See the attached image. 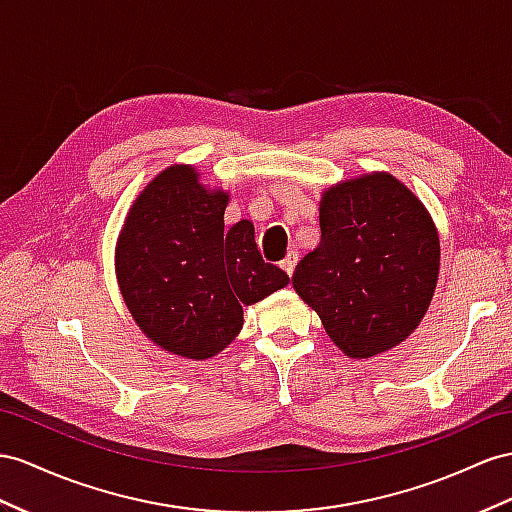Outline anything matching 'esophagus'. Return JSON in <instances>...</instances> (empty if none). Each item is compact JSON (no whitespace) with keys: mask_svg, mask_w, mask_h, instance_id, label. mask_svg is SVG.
<instances>
[{"mask_svg":"<svg viewBox=\"0 0 512 512\" xmlns=\"http://www.w3.org/2000/svg\"><path fill=\"white\" fill-rule=\"evenodd\" d=\"M296 264H298V253H296V251H290V253H287V257L281 261V268L292 277Z\"/></svg>","mask_w":512,"mask_h":512,"instance_id":"34e87169","label":"esophagus"}]
</instances>
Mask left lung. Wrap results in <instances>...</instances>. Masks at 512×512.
Masks as SVG:
<instances>
[{
  "label": "left lung",
  "mask_w": 512,
  "mask_h": 512,
  "mask_svg": "<svg viewBox=\"0 0 512 512\" xmlns=\"http://www.w3.org/2000/svg\"><path fill=\"white\" fill-rule=\"evenodd\" d=\"M322 238L292 285L350 359L409 337L435 294L439 235L426 207L389 173L337 183L320 201Z\"/></svg>",
  "instance_id": "1"
}]
</instances>
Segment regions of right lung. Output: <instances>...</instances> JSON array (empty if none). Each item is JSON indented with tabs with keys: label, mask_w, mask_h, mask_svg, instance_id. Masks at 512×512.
Listing matches in <instances>:
<instances>
[{
	"label": "right lung",
	"mask_w": 512,
	"mask_h": 512,
	"mask_svg": "<svg viewBox=\"0 0 512 512\" xmlns=\"http://www.w3.org/2000/svg\"><path fill=\"white\" fill-rule=\"evenodd\" d=\"M227 203L229 194L203 186L192 166H168L138 194L116 242L129 313L177 357L218 355L242 331V307L290 283L261 259L253 222L225 229Z\"/></svg>",
	"instance_id": "obj_1"
}]
</instances>
